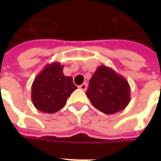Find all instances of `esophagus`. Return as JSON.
Returning <instances> with one entry per match:
<instances>
[{"instance_id": "obj_1", "label": "esophagus", "mask_w": 161, "mask_h": 161, "mask_svg": "<svg viewBox=\"0 0 161 161\" xmlns=\"http://www.w3.org/2000/svg\"><path fill=\"white\" fill-rule=\"evenodd\" d=\"M86 87H87V85H86V83H83L82 85H80V86H79V88H80V89H82V90H84V91L86 89Z\"/></svg>"}]
</instances>
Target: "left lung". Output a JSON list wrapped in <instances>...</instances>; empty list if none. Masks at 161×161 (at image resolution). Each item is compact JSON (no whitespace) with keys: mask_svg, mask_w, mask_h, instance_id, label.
<instances>
[{"mask_svg":"<svg viewBox=\"0 0 161 161\" xmlns=\"http://www.w3.org/2000/svg\"><path fill=\"white\" fill-rule=\"evenodd\" d=\"M86 94L94 107L107 114L123 110L130 99L128 81L106 66L93 74Z\"/></svg>","mask_w":161,"mask_h":161,"instance_id":"1","label":"left lung"}]
</instances>
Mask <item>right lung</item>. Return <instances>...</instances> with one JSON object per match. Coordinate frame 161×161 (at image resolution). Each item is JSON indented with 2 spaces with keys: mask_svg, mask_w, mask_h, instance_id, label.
<instances>
[{
  "mask_svg": "<svg viewBox=\"0 0 161 161\" xmlns=\"http://www.w3.org/2000/svg\"><path fill=\"white\" fill-rule=\"evenodd\" d=\"M77 88L71 76L63 75L59 62L48 64L37 75L31 86V100L41 112L53 113L60 110L70 95Z\"/></svg>",
  "mask_w": 161,
  "mask_h": 161,
  "instance_id": "add662e5",
  "label": "right lung"
}]
</instances>
